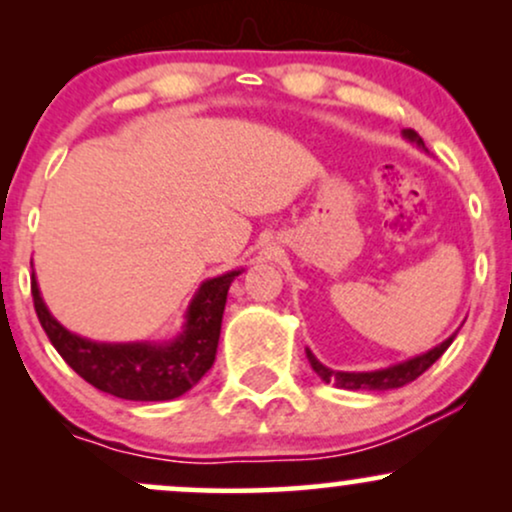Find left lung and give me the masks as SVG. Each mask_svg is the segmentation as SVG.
<instances>
[{"instance_id": "obj_1", "label": "left lung", "mask_w": 512, "mask_h": 512, "mask_svg": "<svg viewBox=\"0 0 512 512\" xmlns=\"http://www.w3.org/2000/svg\"><path fill=\"white\" fill-rule=\"evenodd\" d=\"M402 137L407 139L409 144H414L416 149L426 151L428 154L424 139H421L414 129H404ZM455 337H457V330L452 332L448 339H443V342L433 346V349L424 351V354L409 356V358H404V361L392 363V366L375 368V370H334L330 366H325V363L317 361V356L310 349H305V356H308L310 368H313L315 373L320 375V380H325V383H334L337 387H344V390L385 392V390H397V387L407 385V383H411V380L419 378L424 370L431 368L433 363H436L438 358L445 354V349H448Z\"/></svg>"}]
</instances>
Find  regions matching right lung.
Segmentation results:
<instances>
[{"label": "right lung", "mask_w": 512, "mask_h": 512, "mask_svg": "<svg viewBox=\"0 0 512 512\" xmlns=\"http://www.w3.org/2000/svg\"><path fill=\"white\" fill-rule=\"evenodd\" d=\"M238 274L243 269L204 279L182 315L180 332L161 342H96L81 337L50 313L35 272L31 293L52 346L86 383L132 402H168L190 392L214 366L226 296Z\"/></svg>", "instance_id": "obj_1"}]
</instances>
